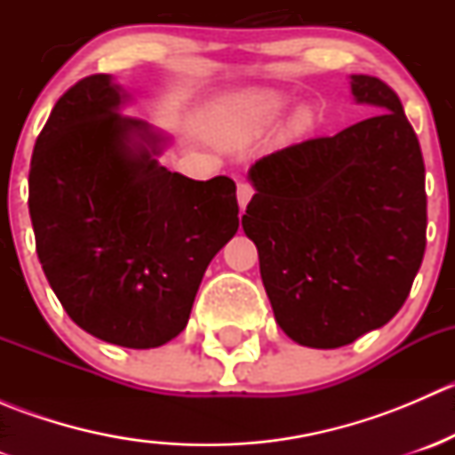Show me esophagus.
I'll return each instance as SVG.
<instances>
[{"instance_id": "34e87169", "label": "esophagus", "mask_w": 455, "mask_h": 455, "mask_svg": "<svg viewBox=\"0 0 455 455\" xmlns=\"http://www.w3.org/2000/svg\"><path fill=\"white\" fill-rule=\"evenodd\" d=\"M253 194L255 191L249 182H240V185H237V204H240V209H246V204L253 198Z\"/></svg>"}]
</instances>
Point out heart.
<instances>
[{"mask_svg":"<svg viewBox=\"0 0 455 455\" xmlns=\"http://www.w3.org/2000/svg\"><path fill=\"white\" fill-rule=\"evenodd\" d=\"M286 100L273 92H237L222 103V118L242 136H255L273 125ZM310 125L308 109H297L288 121L291 134H301Z\"/></svg>","mask_w":455,"mask_h":455,"instance_id":"obj_1","label":"heart"}]
</instances>
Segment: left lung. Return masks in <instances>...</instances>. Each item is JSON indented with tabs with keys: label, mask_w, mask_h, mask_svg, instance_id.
Here are the masks:
<instances>
[{
	"label": "left lung",
	"mask_w": 455,
	"mask_h": 455,
	"mask_svg": "<svg viewBox=\"0 0 455 455\" xmlns=\"http://www.w3.org/2000/svg\"><path fill=\"white\" fill-rule=\"evenodd\" d=\"M350 87L374 116L257 160L242 218L275 321L319 350L387 323L427 244L425 163L401 100L376 76L352 75Z\"/></svg>",
	"instance_id": "8db88e82"
}]
</instances>
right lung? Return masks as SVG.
<instances>
[{"instance_id": "right-lung-1", "label": "right lung", "mask_w": 455, "mask_h": 455, "mask_svg": "<svg viewBox=\"0 0 455 455\" xmlns=\"http://www.w3.org/2000/svg\"><path fill=\"white\" fill-rule=\"evenodd\" d=\"M130 99L112 75H92L57 100L32 151L28 206L41 268L70 319L149 350L187 328L240 209L231 178L163 167L169 139L121 114Z\"/></svg>"}]
</instances>
